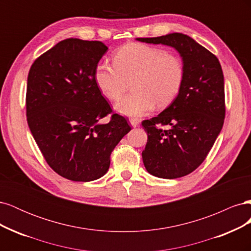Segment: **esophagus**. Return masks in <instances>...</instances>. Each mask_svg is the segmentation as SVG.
Segmentation results:
<instances>
[{
	"instance_id": "34e87169",
	"label": "esophagus",
	"mask_w": 251,
	"mask_h": 251,
	"mask_svg": "<svg viewBox=\"0 0 251 251\" xmlns=\"http://www.w3.org/2000/svg\"><path fill=\"white\" fill-rule=\"evenodd\" d=\"M130 124H131L132 126L136 127V126H139V120L137 118H131L130 119Z\"/></svg>"
}]
</instances>
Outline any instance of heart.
Wrapping results in <instances>:
<instances>
[{
    "label": "heart",
    "instance_id": "b5f03b06",
    "mask_svg": "<svg viewBox=\"0 0 251 251\" xmlns=\"http://www.w3.org/2000/svg\"><path fill=\"white\" fill-rule=\"evenodd\" d=\"M94 79L100 92L111 100L123 96L132 81L134 92L121 98L115 109L123 115L143 116L155 108L170 104L184 80L181 59L166 50L146 44L131 43L114 56V65L98 64Z\"/></svg>",
    "mask_w": 251,
    "mask_h": 251
}]
</instances>
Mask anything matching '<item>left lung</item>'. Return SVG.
<instances>
[{"instance_id": "8db88e82", "label": "left lung", "mask_w": 251, "mask_h": 251, "mask_svg": "<svg viewBox=\"0 0 251 251\" xmlns=\"http://www.w3.org/2000/svg\"><path fill=\"white\" fill-rule=\"evenodd\" d=\"M176 49L184 80L179 94L159 115L142 121L148 142L142 151L147 171L158 178L176 179L204 161L222 130L225 118L224 76L216 55L183 33L136 39ZM160 125H169L162 130Z\"/></svg>"}]
</instances>
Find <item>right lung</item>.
I'll list each match as a JSON object with an SVG mask.
<instances>
[{
    "label": "right lung",
    "mask_w": 251,
    "mask_h": 251,
    "mask_svg": "<svg viewBox=\"0 0 251 251\" xmlns=\"http://www.w3.org/2000/svg\"><path fill=\"white\" fill-rule=\"evenodd\" d=\"M107 50L98 41L67 39L37 57L29 70V128L50 168L72 181L102 177L113 150L131 131L118 114L100 123L112 113L94 79Z\"/></svg>",
    "instance_id": "1"
}]
</instances>
